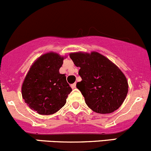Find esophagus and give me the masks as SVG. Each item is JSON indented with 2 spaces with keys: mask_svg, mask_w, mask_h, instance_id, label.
I'll list each match as a JSON object with an SVG mask.
<instances>
[{
  "mask_svg": "<svg viewBox=\"0 0 151 151\" xmlns=\"http://www.w3.org/2000/svg\"><path fill=\"white\" fill-rule=\"evenodd\" d=\"M70 86H71V88H75L76 86V83H73V84L70 85Z\"/></svg>",
  "mask_w": 151,
  "mask_h": 151,
  "instance_id": "obj_1",
  "label": "esophagus"
}]
</instances>
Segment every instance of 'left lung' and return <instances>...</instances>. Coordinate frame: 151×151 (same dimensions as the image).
Wrapping results in <instances>:
<instances>
[{
    "mask_svg": "<svg viewBox=\"0 0 151 151\" xmlns=\"http://www.w3.org/2000/svg\"><path fill=\"white\" fill-rule=\"evenodd\" d=\"M70 57L82 81L76 83L86 104L95 113L106 114L119 109L128 93V81L122 71L98 52L70 53Z\"/></svg>",
    "mask_w": 151,
    "mask_h": 151,
    "instance_id": "obj_1",
    "label": "left lung"
}]
</instances>
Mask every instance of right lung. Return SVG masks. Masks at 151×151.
Segmentation results:
<instances>
[{"label":"right lung","mask_w":151,"mask_h":151,"mask_svg":"<svg viewBox=\"0 0 151 151\" xmlns=\"http://www.w3.org/2000/svg\"><path fill=\"white\" fill-rule=\"evenodd\" d=\"M64 57L49 52L37 59L29 68L22 95L32 110L41 115H52L61 109L72 91L65 74L60 73Z\"/></svg>","instance_id":"right-lung-1"}]
</instances>
